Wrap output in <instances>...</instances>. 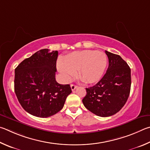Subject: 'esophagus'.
<instances>
[{"mask_svg":"<svg viewBox=\"0 0 150 150\" xmlns=\"http://www.w3.org/2000/svg\"><path fill=\"white\" fill-rule=\"evenodd\" d=\"M70 87H71V89H72V91H74V90H75L76 88H77V86L74 85V84H71V85H70Z\"/></svg>","mask_w":150,"mask_h":150,"instance_id":"1","label":"esophagus"}]
</instances>
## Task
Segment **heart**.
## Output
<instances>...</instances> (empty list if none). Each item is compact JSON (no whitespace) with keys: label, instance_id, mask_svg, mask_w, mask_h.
<instances>
[{"label":"heart","instance_id":"b5f03b06","mask_svg":"<svg viewBox=\"0 0 150 150\" xmlns=\"http://www.w3.org/2000/svg\"><path fill=\"white\" fill-rule=\"evenodd\" d=\"M107 64V56L104 52L83 50L67 55L64 60H59L57 67L65 80H70L78 70L80 79L91 84L98 82L102 78Z\"/></svg>","mask_w":150,"mask_h":150}]
</instances>
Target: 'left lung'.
I'll use <instances>...</instances> for the list:
<instances>
[{"label":"left lung","instance_id":"1","mask_svg":"<svg viewBox=\"0 0 150 150\" xmlns=\"http://www.w3.org/2000/svg\"><path fill=\"white\" fill-rule=\"evenodd\" d=\"M109 67L105 74L93 87L86 88L83 105L98 116L107 117L119 112L129 97L131 72L129 66L119 55L105 51Z\"/></svg>","mask_w":150,"mask_h":150}]
</instances>
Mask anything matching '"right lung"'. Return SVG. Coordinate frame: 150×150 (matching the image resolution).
I'll use <instances>...</instances> for the list:
<instances>
[{"label":"right lung","mask_w":150,"mask_h":150,"mask_svg":"<svg viewBox=\"0 0 150 150\" xmlns=\"http://www.w3.org/2000/svg\"><path fill=\"white\" fill-rule=\"evenodd\" d=\"M57 57V51L41 49L16 68L15 93L23 109L33 116L57 113L72 92L69 84H60L55 79Z\"/></svg>","instance_id":"obj_1"}]
</instances>
